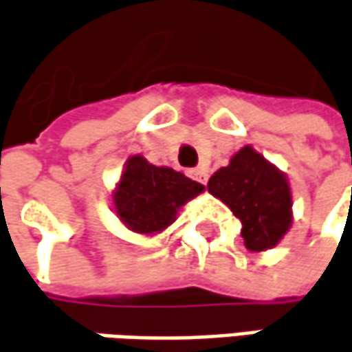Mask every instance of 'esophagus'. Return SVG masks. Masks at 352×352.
I'll return each instance as SVG.
<instances>
[{
	"instance_id": "34e87169",
	"label": "esophagus",
	"mask_w": 352,
	"mask_h": 352,
	"mask_svg": "<svg viewBox=\"0 0 352 352\" xmlns=\"http://www.w3.org/2000/svg\"><path fill=\"white\" fill-rule=\"evenodd\" d=\"M191 177L195 179V181H199V183H203L205 185L206 183V169H203V167H197V169H192L191 171Z\"/></svg>"
}]
</instances>
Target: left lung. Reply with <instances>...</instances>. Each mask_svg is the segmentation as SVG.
<instances>
[{
	"label": "left lung",
	"mask_w": 352,
	"mask_h": 352,
	"mask_svg": "<svg viewBox=\"0 0 352 352\" xmlns=\"http://www.w3.org/2000/svg\"><path fill=\"white\" fill-rule=\"evenodd\" d=\"M206 189L240 219L244 244L252 252L274 248L292 226L289 183L254 147H242L208 179Z\"/></svg>",
	"instance_id": "obj_1"
}]
</instances>
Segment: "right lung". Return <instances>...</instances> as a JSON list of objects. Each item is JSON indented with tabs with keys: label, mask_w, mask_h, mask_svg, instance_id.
Returning a JSON list of instances; mask_svg holds the SVG:
<instances>
[{
	"label": "right lung",
	"mask_w": 352,
	"mask_h": 352,
	"mask_svg": "<svg viewBox=\"0 0 352 352\" xmlns=\"http://www.w3.org/2000/svg\"><path fill=\"white\" fill-rule=\"evenodd\" d=\"M205 191V187L171 167L151 165L133 155L114 192V208L120 221L138 234H155L177 219V210Z\"/></svg>",
	"instance_id": "1"
}]
</instances>
